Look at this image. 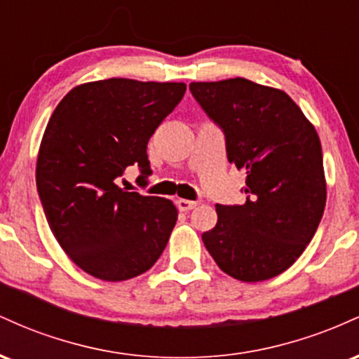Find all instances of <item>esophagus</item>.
I'll return each instance as SVG.
<instances>
[{"label": "esophagus", "mask_w": 359, "mask_h": 359, "mask_svg": "<svg viewBox=\"0 0 359 359\" xmlns=\"http://www.w3.org/2000/svg\"><path fill=\"white\" fill-rule=\"evenodd\" d=\"M199 203H196V201H187V199H177V208L180 209V211H191V209L196 208V205Z\"/></svg>", "instance_id": "1"}]
</instances>
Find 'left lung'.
<instances>
[{
    "label": "left lung",
    "mask_w": 359,
    "mask_h": 359,
    "mask_svg": "<svg viewBox=\"0 0 359 359\" xmlns=\"http://www.w3.org/2000/svg\"><path fill=\"white\" fill-rule=\"evenodd\" d=\"M194 100L224 133L228 160L246 170L245 204H216L203 241L217 266L241 282L285 271L323 219L325 179L314 126L280 89L243 77L191 82Z\"/></svg>",
    "instance_id": "8db88e82"
}]
</instances>
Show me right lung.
Returning <instances> with one entry per match:
<instances>
[{"label": "right lung", "mask_w": 359, "mask_h": 359, "mask_svg": "<svg viewBox=\"0 0 359 359\" xmlns=\"http://www.w3.org/2000/svg\"><path fill=\"white\" fill-rule=\"evenodd\" d=\"M184 82L113 79L74 88L48 119L36 191L62 250L93 277L121 282L155 265L177 221L163 197L118 187L126 167L150 175L148 140L182 101Z\"/></svg>", "instance_id": "obj_1"}]
</instances>
